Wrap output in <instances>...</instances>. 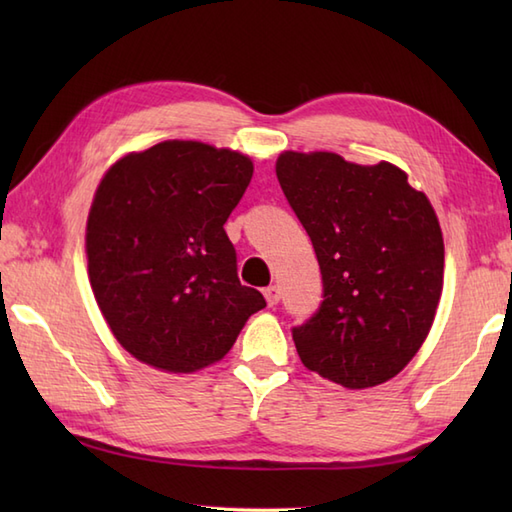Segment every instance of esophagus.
Returning <instances> with one entry per match:
<instances>
[{
    "mask_svg": "<svg viewBox=\"0 0 512 512\" xmlns=\"http://www.w3.org/2000/svg\"><path fill=\"white\" fill-rule=\"evenodd\" d=\"M264 297L268 301V306H277L281 292H279L277 286H268V288H264Z\"/></svg>",
    "mask_w": 512,
    "mask_h": 512,
    "instance_id": "esophagus-1",
    "label": "esophagus"
}]
</instances>
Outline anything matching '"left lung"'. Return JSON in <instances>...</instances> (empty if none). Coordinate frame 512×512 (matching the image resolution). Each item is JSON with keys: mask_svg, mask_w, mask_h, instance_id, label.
<instances>
[{"mask_svg": "<svg viewBox=\"0 0 512 512\" xmlns=\"http://www.w3.org/2000/svg\"><path fill=\"white\" fill-rule=\"evenodd\" d=\"M277 180L310 235L323 301L292 328L301 363L347 389L385 383L427 339L442 292L436 211L405 171L286 151Z\"/></svg>", "mask_w": 512, "mask_h": 512, "instance_id": "1", "label": "left lung"}]
</instances>
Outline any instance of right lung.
<instances>
[{
    "label": "right lung",
    "instance_id": "right-lung-1",
    "mask_svg": "<svg viewBox=\"0 0 512 512\" xmlns=\"http://www.w3.org/2000/svg\"><path fill=\"white\" fill-rule=\"evenodd\" d=\"M253 178L237 151L165 140L129 154L96 189L85 250L105 321L138 361L189 374L224 358L266 308L242 286L224 224Z\"/></svg>",
    "mask_w": 512,
    "mask_h": 512
}]
</instances>
